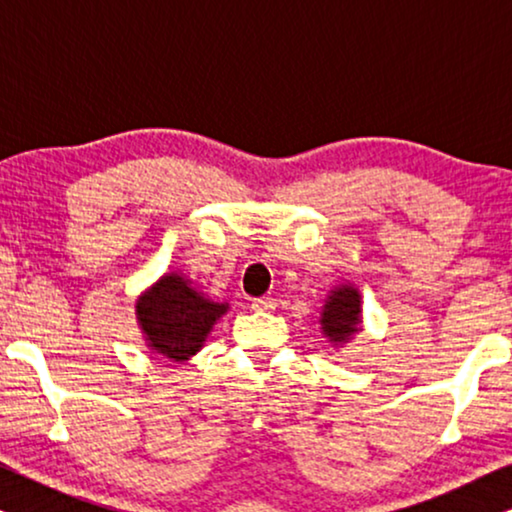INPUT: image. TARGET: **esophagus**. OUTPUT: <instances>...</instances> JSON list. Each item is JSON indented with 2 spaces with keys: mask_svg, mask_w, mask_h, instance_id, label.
<instances>
[{
  "mask_svg": "<svg viewBox=\"0 0 512 512\" xmlns=\"http://www.w3.org/2000/svg\"><path fill=\"white\" fill-rule=\"evenodd\" d=\"M275 298H254V303H251V307H254L256 312H270L275 310Z\"/></svg>",
  "mask_w": 512,
  "mask_h": 512,
  "instance_id": "obj_1",
  "label": "esophagus"
}]
</instances>
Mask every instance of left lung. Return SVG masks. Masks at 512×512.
<instances>
[{
  "label": "left lung",
  "mask_w": 512,
  "mask_h": 512,
  "mask_svg": "<svg viewBox=\"0 0 512 512\" xmlns=\"http://www.w3.org/2000/svg\"><path fill=\"white\" fill-rule=\"evenodd\" d=\"M361 324V298L352 286H340L331 291L324 312H321V328L333 342H347L359 331Z\"/></svg>",
  "instance_id": "obj_1"
}]
</instances>
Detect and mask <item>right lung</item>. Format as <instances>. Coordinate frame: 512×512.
Returning <instances> with one entry per match:
<instances>
[{"label": "right lung", "instance_id": "obj_1", "mask_svg": "<svg viewBox=\"0 0 512 512\" xmlns=\"http://www.w3.org/2000/svg\"><path fill=\"white\" fill-rule=\"evenodd\" d=\"M226 312L228 303H212L179 275H165L137 303L149 347L172 361H186L200 352L214 321Z\"/></svg>", "mask_w": 512, "mask_h": 512}]
</instances>
